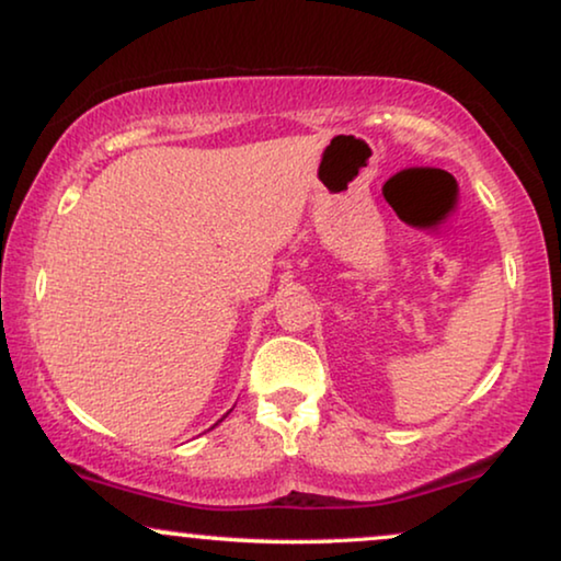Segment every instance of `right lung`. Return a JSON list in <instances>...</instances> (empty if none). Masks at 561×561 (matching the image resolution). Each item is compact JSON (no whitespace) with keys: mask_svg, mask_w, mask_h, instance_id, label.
Wrapping results in <instances>:
<instances>
[{"mask_svg":"<svg viewBox=\"0 0 561 561\" xmlns=\"http://www.w3.org/2000/svg\"><path fill=\"white\" fill-rule=\"evenodd\" d=\"M217 424H219V421H217Z\"/></svg>","mask_w":561,"mask_h":561,"instance_id":"1","label":"right lung"}]
</instances>
